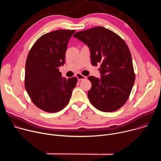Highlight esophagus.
Instances as JSON below:
<instances>
[{
  "mask_svg": "<svg viewBox=\"0 0 161 161\" xmlns=\"http://www.w3.org/2000/svg\"><path fill=\"white\" fill-rule=\"evenodd\" d=\"M76 77H77V78H78V80L79 81H80V80H85V79L86 78V76L82 75L81 73H78L77 75H76Z\"/></svg>",
  "mask_w": 161,
  "mask_h": 161,
  "instance_id": "esophagus-1",
  "label": "esophagus"
}]
</instances>
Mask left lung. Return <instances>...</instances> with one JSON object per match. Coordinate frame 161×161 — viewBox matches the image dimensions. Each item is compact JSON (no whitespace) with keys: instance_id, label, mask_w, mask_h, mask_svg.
<instances>
[{"instance_id":"8db88e82","label":"left lung","mask_w":161,"mask_h":161,"mask_svg":"<svg viewBox=\"0 0 161 161\" xmlns=\"http://www.w3.org/2000/svg\"><path fill=\"white\" fill-rule=\"evenodd\" d=\"M73 36L89 47L92 65L101 64V79L88 78L92 83L88 91L89 101L103 112L120 109L127 101L135 81L127 44L116 33L103 27L78 32Z\"/></svg>"}]
</instances>
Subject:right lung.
<instances>
[{
	"mask_svg": "<svg viewBox=\"0 0 161 161\" xmlns=\"http://www.w3.org/2000/svg\"><path fill=\"white\" fill-rule=\"evenodd\" d=\"M75 32L62 29L45 34L29 52L25 87L32 103L46 112H58L66 106L76 85V77L67 80L59 72L65 62L68 41Z\"/></svg>",
	"mask_w": 161,
	"mask_h": 161,
	"instance_id": "add662e5",
	"label": "right lung"
}]
</instances>
